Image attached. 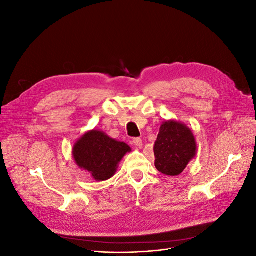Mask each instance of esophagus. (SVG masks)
Returning a JSON list of instances; mask_svg holds the SVG:
<instances>
[{
	"instance_id": "34e87169",
	"label": "esophagus",
	"mask_w": 256,
	"mask_h": 256,
	"mask_svg": "<svg viewBox=\"0 0 256 256\" xmlns=\"http://www.w3.org/2000/svg\"><path fill=\"white\" fill-rule=\"evenodd\" d=\"M132 143H134L136 147H138V148H141L142 145H143L142 140H141L140 138H134V141H132Z\"/></svg>"
}]
</instances>
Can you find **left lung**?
Here are the masks:
<instances>
[{"instance_id": "left-lung-1", "label": "left lung", "mask_w": 256, "mask_h": 256, "mask_svg": "<svg viewBox=\"0 0 256 256\" xmlns=\"http://www.w3.org/2000/svg\"><path fill=\"white\" fill-rule=\"evenodd\" d=\"M154 166L162 174L177 176L196 158L198 146L191 129L178 120H164L154 145Z\"/></svg>"}]
</instances>
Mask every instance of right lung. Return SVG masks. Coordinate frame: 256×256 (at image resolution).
<instances>
[{"label":"right lung","mask_w":256,"mask_h":256,"mask_svg":"<svg viewBox=\"0 0 256 256\" xmlns=\"http://www.w3.org/2000/svg\"><path fill=\"white\" fill-rule=\"evenodd\" d=\"M130 146L110 138L98 129L88 130L74 145L72 157L79 168L88 171L96 182L110 180Z\"/></svg>","instance_id":"1"}]
</instances>
